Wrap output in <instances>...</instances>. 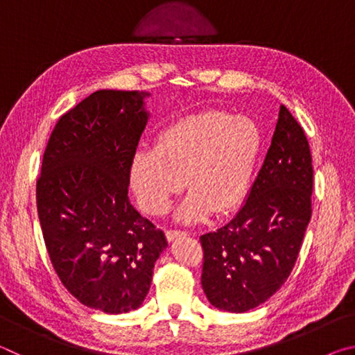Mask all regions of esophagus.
Returning a JSON list of instances; mask_svg holds the SVG:
<instances>
[{
	"instance_id": "1",
	"label": "esophagus",
	"mask_w": 355,
	"mask_h": 355,
	"mask_svg": "<svg viewBox=\"0 0 355 355\" xmlns=\"http://www.w3.org/2000/svg\"><path fill=\"white\" fill-rule=\"evenodd\" d=\"M166 236H167V239H169V241L172 243V241H175V239H178V238L188 236V233H186V232H180V230H167V232H166Z\"/></svg>"
}]
</instances>
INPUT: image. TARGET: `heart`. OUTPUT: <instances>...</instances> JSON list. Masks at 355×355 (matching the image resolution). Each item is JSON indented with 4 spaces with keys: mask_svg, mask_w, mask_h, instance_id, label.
<instances>
[{
    "mask_svg": "<svg viewBox=\"0 0 355 355\" xmlns=\"http://www.w3.org/2000/svg\"><path fill=\"white\" fill-rule=\"evenodd\" d=\"M261 150V131L250 117L222 111L192 114L159 131L155 150L135 155L130 184L144 211L164 214L186 186L191 194L175 219L197 224L232 213L248 194Z\"/></svg>",
    "mask_w": 355,
    "mask_h": 355,
    "instance_id": "b5f03b06",
    "label": "heart"
}]
</instances>
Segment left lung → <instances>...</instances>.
Instances as JSON below:
<instances>
[{
    "mask_svg": "<svg viewBox=\"0 0 355 355\" xmlns=\"http://www.w3.org/2000/svg\"><path fill=\"white\" fill-rule=\"evenodd\" d=\"M309 141L282 105L260 172L227 225L200 236L202 288L213 307L244 313L285 284L311 218Z\"/></svg>",
    "mask_w": 355,
    "mask_h": 355,
    "instance_id": "obj_1",
    "label": "left lung"
}]
</instances>
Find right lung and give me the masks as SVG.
Instances as JSON below:
<instances>
[{
	"label": "right lung",
	"instance_id": "obj_1",
	"mask_svg": "<svg viewBox=\"0 0 355 355\" xmlns=\"http://www.w3.org/2000/svg\"><path fill=\"white\" fill-rule=\"evenodd\" d=\"M147 97L103 89L84 98L59 119L37 180L39 219L59 279L86 307L111 315L141 307L167 248L128 197Z\"/></svg>",
	"mask_w": 355,
	"mask_h": 355
}]
</instances>
